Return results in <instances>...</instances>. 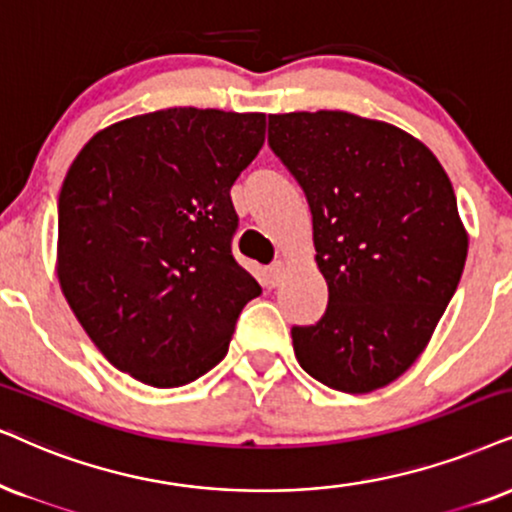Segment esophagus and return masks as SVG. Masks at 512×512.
<instances>
[{
  "label": "esophagus",
  "mask_w": 512,
  "mask_h": 512,
  "mask_svg": "<svg viewBox=\"0 0 512 512\" xmlns=\"http://www.w3.org/2000/svg\"><path fill=\"white\" fill-rule=\"evenodd\" d=\"M283 274H286V262L278 260V262L271 264V267H269V283H271V286H278Z\"/></svg>",
  "instance_id": "esophagus-1"
}]
</instances>
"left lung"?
Wrapping results in <instances>:
<instances>
[{
  "label": "left lung",
  "mask_w": 512,
  "mask_h": 512,
  "mask_svg": "<svg viewBox=\"0 0 512 512\" xmlns=\"http://www.w3.org/2000/svg\"><path fill=\"white\" fill-rule=\"evenodd\" d=\"M269 146L312 210L328 307L293 326L300 366L366 394L409 371L461 281L468 234L423 141L345 111L269 115Z\"/></svg>",
  "instance_id": "1"
}]
</instances>
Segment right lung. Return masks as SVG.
<instances>
[{
	"label": "right lung",
	"mask_w": 512,
	"mask_h": 512,
	"mask_svg": "<svg viewBox=\"0 0 512 512\" xmlns=\"http://www.w3.org/2000/svg\"><path fill=\"white\" fill-rule=\"evenodd\" d=\"M264 113L167 108L96 132L58 196V283L101 354L179 387L229 352L262 293L231 255V186L264 144Z\"/></svg>",
	"instance_id": "1"
}]
</instances>
